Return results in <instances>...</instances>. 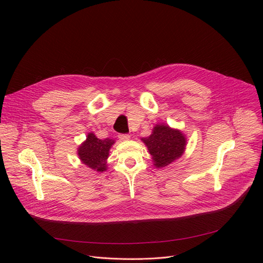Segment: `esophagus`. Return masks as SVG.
Listing matches in <instances>:
<instances>
[{
  "instance_id": "esophagus-1",
  "label": "esophagus",
  "mask_w": 263,
  "mask_h": 263,
  "mask_svg": "<svg viewBox=\"0 0 263 263\" xmlns=\"http://www.w3.org/2000/svg\"><path fill=\"white\" fill-rule=\"evenodd\" d=\"M118 137H119L120 141H129L130 140L129 134H120Z\"/></svg>"
}]
</instances>
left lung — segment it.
Instances as JSON below:
<instances>
[{"mask_svg":"<svg viewBox=\"0 0 263 263\" xmlns=\"http://www.w3.org/2000/svg\"><path fill=\"white\" fill-rule=\"evenodd\" d=\"M142 142L147 146L157 168L167 166L181 158L186 147L185 134L166 123H157L151 134L142 139Z\"/></svg>","mask_w":263,"mask_h":263,"instance_id":"8db88e82","label":"left lung"}]
</instances>
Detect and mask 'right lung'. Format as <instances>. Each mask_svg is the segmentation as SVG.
<instances>
[{
    "label": "right lung",
    "instance_id": "add662e5",
    "mask_svg": "<svg viewBox=\"0 0 263 263\" xmlns=\"http://www.w3.org/2000/svg\"><path fill=\"white\" fill-rule=\"evenodd\" d=\"M114 144V140H100L93 132H89L86 136V140L78 148V156L82 164L86 165L92 171L102 173L107 170L106 161L110 147Z\"/></svg>",
    "mask_w": 263,
    "mask_h": 263
}]
</instances>
